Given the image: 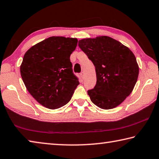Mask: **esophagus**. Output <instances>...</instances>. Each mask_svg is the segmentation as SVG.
<instances>
[{"mask_svg":"<svg viewBox=\"0 0 159 159\" xmlns=\"http://www.w3.org/2000/svg\"><path fill=\"white\" fill-rule=\"evenodd\" d=\"M80 77H81V79H84V78H85V73H84V72H81V73H80Z\"/></svg>","mask_w":159,"mask_h":159,"instance_id":"esophagus-1","label":"esophagus"}]
</instances>
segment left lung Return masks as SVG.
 Wrapping results in <instances>:
<instances>
[{
	"label": "left lung",
	"mask_w": 159,
	"mask_h": 159,
	"mask_svg": "<svg viewBox=\"0 0 159 159\" xmlns=\"http://www.w3.org/2000/svg\"><path fill=\"white\" fill-rule=\"evenodd\" d=\"M79 46L95 67L97 83L88 94L103 109L119 105L133 91L139 67L134 54L121 43L108 36L85 39Z\"/></svg>",
	"instance_id": "1"
}]
</instances>
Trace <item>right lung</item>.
<instances>
[{
	"label": "right lung",
	"mask_w": 159,
	"mask_h": 159,
	"mask_svg": "<svg viewBox=\"0 0 159 159\" xmlns=\"http://www.w3.org/2000/svg\"><path fill=\"white\" fill-rule=\"evenodd\" d=\"M77 43L72 38L50 37L31 47L24 56L20 66L23 82L33 98L46 108L65 105L79 84L70 61Z\"/></svg>",
	"instance_id": "right-lung-1"
}]
</instances>
